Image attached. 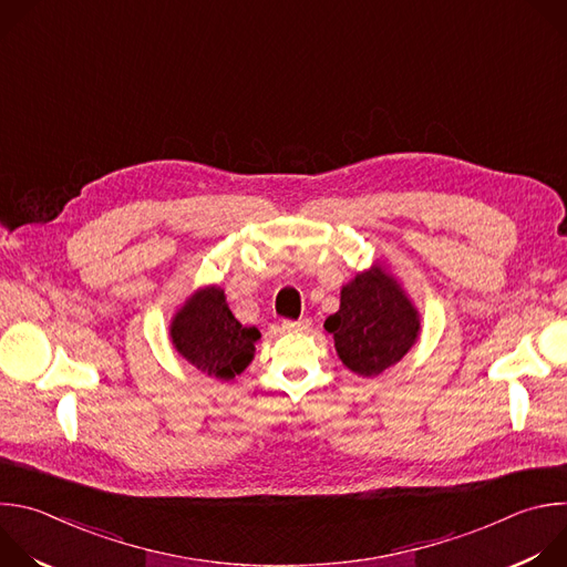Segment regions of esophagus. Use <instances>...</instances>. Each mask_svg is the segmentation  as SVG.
<instances>
[{"mask_svg":"<svg viewBox=\"0 0 567 567\" xmlns=\"http://www.w3.org/2000/svg\"><path fill=\"white\" fill-rule=\"evenodd\" d=\"M313 322L309 318H300V320H282V330L285 332H293V334H305L311 330Z\"/></svg>","mask_w":567,"mask_h":567,"instance_id":"esophagus-1","label":"esophagus"}]
</instances>
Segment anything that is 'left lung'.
<instances>
[{
  "instance_id": "1",
  "label": "left lung",
  "mask_w": 567,
  "mask_h": 567,
  "mask_svg": "<svg viewBox=\"0 0 567 567\" xmlns=\"http://www.w3.org/2000/svg\"><path fill=\"white\" fill-rule=\"evenodd\" d=\"M343 365L359 377H377L417 343L420 311L399 280L379 262L359 271L341 289V307L326 320Z\"/></svg>"
}]
</instances>
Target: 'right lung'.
<instances>
[{"mask_svg": "<svg viewBox=\"0 0 567 567\" xmlns=\"http://www.w3.org/2000/svg\"><path fill=\"white\" fill-rule=\"evenodd\" d=\"M175 350L199 372L230 381L254 361L258 328H245L233 316L217 285L197 289L171 320Z\"/></svg>", "mask_w": 567, "mask_h": 567, "instance_id": "obj_1", "label": "right lung"}]
</instances>
